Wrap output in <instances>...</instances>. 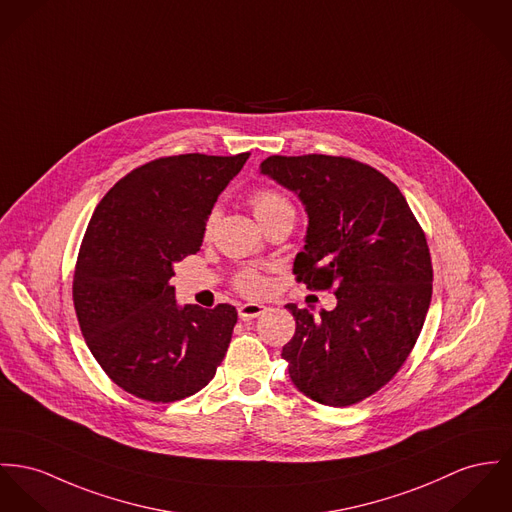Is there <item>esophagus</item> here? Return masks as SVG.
Returning <instances> with one entry per match:
<instances>
[{
    "mask_svg": "<svg viewBox=\"0 0 512 512\" xmlns=\"http://www.w3.org/2000/svg\"><path fill=\"white\" fill-rule=\"evenodd\" d=\"M265 310H267V308L261 306V304H241L239 310H237V314H239L241 319H253V317H259Z\"/></svg>",
    "mask_w": 512,
    "mask_h": 512,
    "instance_id": "1",
    "label": "esophagus"
}]
</instances>
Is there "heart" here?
Here are the masks:
<instances>
[{
    "label": "heart",
    "mask_w": 512,
    "mask_h": 512,
    "mask_svg": "<svg viewBox=\"0 0 512 512\" xmlns=\"http://www.w3.org/2000/svg\"><path fill=\"white\" fill-rule=\"evenodd\" d=\"M249 204L253 208V214L257 216V220L263 226H269L280 216H294L292 202L275 189H257V191H253L251 197H249ZM216 220H218V210H212L206 218V226H204L206 234L212 232ZM234 286L245 296H261V294H265L269 284L261 273H257L253 269H241L234 276Z\"/></svg>",
    "instance_id": "heart-1"
}]
</instances>
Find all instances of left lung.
Returning <instances> with one entry per match:
<instances>
[{
	"mask_svg": "<svg viewBox=\"0 0 512 512\" xmlns=\"http://www.w3.org/2000/svg\"><path fill=\"white\" fill-rule=\"evenodd\" d=\"M261 173L298 193L310 216L296 280L337 296L319 319L286 306L296 317L282 347L288 374L317 403H358L394 378L423 329L433 296L425 232L397 185L362 161L271 156Z\"/></svg>",
	"mask_w": 512,
	"mask_h": 512,
	"instance_id": "left-lung-1",
	"label": "left lung"
}]
</instances>
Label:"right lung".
Segmentation results:
<instances>
[{"instance_id": "right-lung-1", "label": "right lung", "mask_w": 512, "mask_h": 512, "mask_svg": "<svg viewBox=\"0 0 512 512\" xmlns=\"http://www.w3.org/2000/svg\"><path fill=\"white\" fill-rule=\"evenodd\" d=\"M249 152L181 154L124 175L97 204L79 247L74 308L105 374L128 394L171 403L200 392L228 353L237 310L179 308L173 265L195 255L206 218Z\"/></svg>"}]
</instances>
